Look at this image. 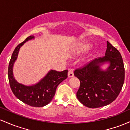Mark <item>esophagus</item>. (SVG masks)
Returning a JSON list of instances; mask_svg holds the SVG:
<instances>
[{"label":"esophagus","mask_w":130,"mask_h":130,"mask_svg":"<svg viewBox=\"0 0 130 130\" xmlns=\"http://www.w3.org/2000/svg\"><path fill=\"white\" fill-rule=\"evenodd\" d=\"M74 76V73L73 70H70L68 72V77H73Z\"/></svg>","instance_id":"esophagus-1"}]
</instances>
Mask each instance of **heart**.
Returning a JSON list of instances; mask_svg holds the SVG:
<instances>
[{
	"label": "heart",
	"mask_w": 130,
	"mask_h": 130,
	"mask_svg": "<svg viewBox=\"0 0 130 130\" xmlns=\"http://www.w3.org/2000/svg\"><path fill=\"white\" fill-rule=\"evenodd\" d=\"M91 46H92V44L90 43L87 42V41L82 43L79 46V51L81 52V53H84V52H86L89 50L91 47Z\"/></svg>",
	"instance_id": "obj_1"
}]
</instances>
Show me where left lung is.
Wrapping results in <instances>:
<instances>
[{
	"mask_svg": "<svg viewBox=\"0 0 130 130\" xmlns=\"http://www.w3.org/2000/svg\"><path fill=\"white\" fill-rule=\"evenodd\" d=\"M108 63L106 69L101 68ZM74 74L80 82L77 99L88 108H100L111 103L122 90L125 80L123 59L119 51L107 41L105 56L76 70Z\"/></svg>",
	"mask_w": 130,
	"mask_h": 130,
	"instance_id": "obj_1",
	"label": "left lung"
}]
</instances>
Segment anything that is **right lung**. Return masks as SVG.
Here are the masks:
<instances>
[{"instance_id": "1", "label": "right lung", "mask_w": 130, "mask_h": 130, "mask_svg": "<svg viewBox=\"0 0 130 130\" xmlns=\"http://www.w3.org/2000/svg\"><path fill=\"white\" fill-rule=\"evenodd\" d=\"M35 38L30 35L23 42L18 44L13 51L8 66V80L13 93L23 103L34 107H43L51 101L56 93L58 85L68 77V70L57 71L51 70L40 81L30 86L19 83L14 78L13 66L17 59L21 47L25 43Z\"/></svg>"}]
</instances>
